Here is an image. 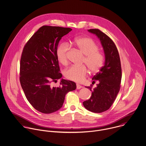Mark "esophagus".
Here are the masks:
<instances>
[{"instance_id": "esophagus-1", "label": "esophagus", "mask_w": 146, "mask_h": 146, "mask_svg": "<svg viewBox=\"0 0 146 146\" xmlns=\"http://www.w3.org/2000/svg\"><path fill=\"white\" fill-rule=\"evenodd\" d=\"M76 86H77V89H80V88L83 87L81 85L79 84H77Z\"/></svg>"}]
</instances>
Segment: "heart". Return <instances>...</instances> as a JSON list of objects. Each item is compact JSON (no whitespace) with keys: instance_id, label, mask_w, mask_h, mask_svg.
I'll list each match as a JSON object with an SVG mask.
<instances>
[{"instance_id":"1","label":"heart","mask_w":146,"mask_h":146,"mask_svg":"<svg viewBox=\"0 0 146 146\" xmlns=\"http://www.w3.org/2000/svg\"><path fill=\"white\" fill-rule=\"evenodd\" d=\"M72 44L84 55L82 63L88 67L92 74L98 73L103 66L104 56L98 50V45L91 38L88 37H80L73 40ZM70 46L67 43L61 44L56 49V56L58 60L62 65H67L68 52ZM88 73L85 65H73L65 71V77L71 81L81 82L83 81Z\"/></svg>"}]
</instances>
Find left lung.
<instances>
[{
    "mask_svg": "<svg viewBox=\"0 0 146 146\" xmlns=\"http://www.w3.org/2000/svg\"><path fill=\"white\" fill-rule=\"evenodd\" d=\"M100 39L104 50L105 64L92 78V84L97 82L96 87H86L92 92L90 98L83 102L88 110L100 113L108 110L113 104L120 88L121 68L119 54L113 41L98 29H90Z\"/></svg>",
    "mask_w": 146,
    "mask_h": 146,
    "instance_id": "obj_1",
    "label": "left lung"
}]
</instances>
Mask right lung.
<instances>
[{
    "label": "right lung",
    "mask_w": 146,
    "mask_h": 146,
    "mask_svg": "<svg viewBox=\"0 0 146 146\" xmlns=\"http://www.w3.org/2000/svg\"><path fill=\"white\" fill-rule=\"evenodd\" d=\"M72 30L41 27L25 45L20 61L19 81L29 102L37 111L50 113L63 106L66 94L76 88L73 81L62 79L59 86L50 83L61 78L56 50L62 37Z\"/></svg>",
    "instance_id": "obj_1"
}]
</instances>
